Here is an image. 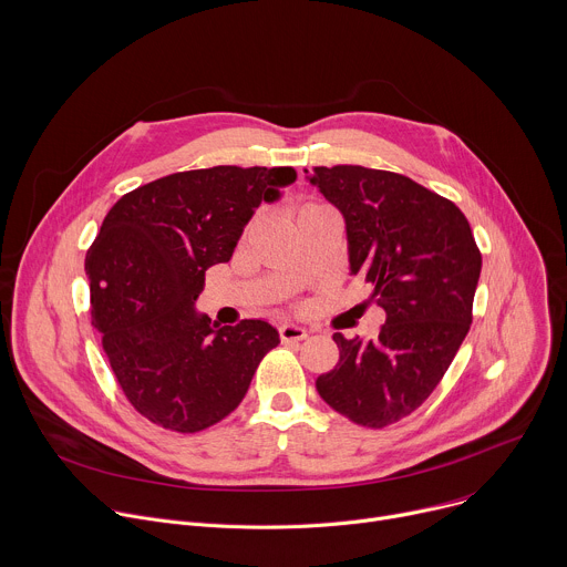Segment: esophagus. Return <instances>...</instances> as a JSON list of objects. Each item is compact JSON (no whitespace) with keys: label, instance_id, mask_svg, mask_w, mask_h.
<instances>
[{"label":"esophagus","instance_id":"1","mask_svg":"<svg viewBox=\"0 0 567 567\" xmlns=\"http://www.w3.org/2000/svg\"><path fill=\"white\" fill-rule=\"evenodd\" d=\"M278 337L282 343H296V341H305L307 339V330L291 326V322H285V326L278 328Z\"/></svg>","mask_w":567,"mask_h":567}]
</instances>
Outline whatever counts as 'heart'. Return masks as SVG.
<instances>
[{"instance_id": "b5f03b06", "label": "heart", "mask_w": 567, "mask_h": 567, "mask_svg": "<svg viewBox=\"0 0 567 567\" xmlns=\"http://www.w3.org/2000/svg\"><path fill=\"white\" fill-rule=\"evenodd\" d=\"M313 206H320V204H313V202H307V204H302V206L298 208V215H300L302 210H307V208H313Z\"/></svg>"}]
</instances>
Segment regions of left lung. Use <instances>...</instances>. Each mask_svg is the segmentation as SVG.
<instances>
[{
	"mask_svg": "<svg viewBox=\"0 0 567 567\" xmlns=\"http://www.w3.org/2000/svg\"><path fill=\"white\" fill-rule=\"evenodd\" d=\"M346 217L352 274L374 289L385 322L370 341L343 339L339 363L316 379L350 422L385 429L437 388L473 320L482 256L464 213L399 173L318 166L309 179Z\"/></svg>",
	"mask_w": 567,
	"mask_h": 567,
	"instance_id": "left-lung-1",
	"label": "left lung"
}]
</instances>
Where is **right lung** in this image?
<instances>
[{"label": "right lung", "instance_id": "obj_1", "mask_svg": "<svg viewBox=\"0 0 567 567\" xmlns=\"http://www.w3.org/2000/svg\"><path fill=\"white\" fill-rule=\"evenodd\" d=\"M296 177L289 166L175 173L125 193L103 219L85 260L92 326L123 394L154 426L199 433L221 422L280 343L265 320L213 328L195 300L254 210Z\"/></svg>", "mask_w": 567, "mask_h": 567}]
</instances>
